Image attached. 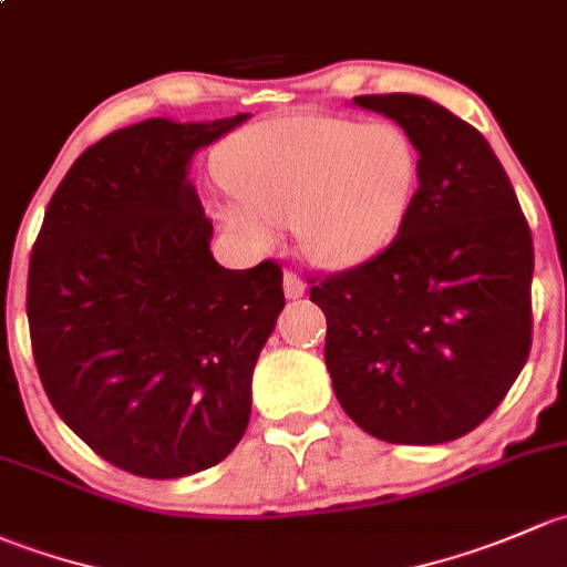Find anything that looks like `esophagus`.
Here are the masks:
<instances>
[{"label":"esophagus","mask_w":567,"mask_h":567,"mask_svg":"<svg viewBox=\"0 0 567 567\" xmlns=\"http://www.w3.org/2000/svg\"><path fill=\"white\" fill-rule=\"evenodd\" d=\"M284 295L289 297V300H295V297L306 295V281H302V278L297 276L295 270H286L284 272Z\"/></svg>","instance_id":"obj_1"}]
</instances>
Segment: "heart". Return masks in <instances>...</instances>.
I'll list each match as a JSON object with an SVG mask.
<instances>
[{"label":"heart","instance_id":"obj_1","mask_svg":"<svg viewBox=\"0 0 567 567\" xmlns=\"http://www.w3.org/2000/svg\"><path fill=\"white\" fill-rule=\"evenodd\" d=\"M224 179L248 213L226 224L265 245L267 226H295L306 254L358 265L399 235L420 179L412 136L395 122L291 114L248 127L229 147Z\"/></svg>","mask_w":567,"mask_h":567}]
</instances>
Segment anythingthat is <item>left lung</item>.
Segmentation results:
<instances>
[{
  "label": "left lung",
  "instance_id": "obj_1",
  "mask_svg": "<svg viewBox=\"0 0 567 567\" xmlns=\"http://www.w3.org/2000/svg\"><path fill=\"white\" fill-rule=\"evenodd\" d=\"M399 122L420 179L399 235L311 276L343 412L382 442L440 445L483 423L533 347V235L481 131L420 95H360Z\"/></svg>",
  "mask_w": 567,
  "mask_h": 567
}]
</instances>
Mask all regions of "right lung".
<instances>
[{"instance_id":"right-lung-1","label":"right lung","mask_w":567,"mask_h":567,"mask_svg":"<svg viewBox=\"0 0 567 567\" xmlns=\"http://www.w3.org/2000/svg\"><path fill=\"white\" fill-rule=\"evenodd\" d=\"M245 120L157 116L92 144L51 196L29 256L45 395L97 456L138 477L215 466L248 429L284 272L272 259L220 267L188 183L190 155Z\"/></svg>"}]
</instances>
